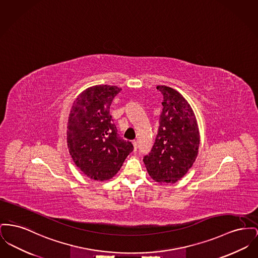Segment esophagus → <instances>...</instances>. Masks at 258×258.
Returning a JSON list of instances; mask_svg holds the SVG:
<instances>
[{"mask_svg": "<svg viewBox=\"0 0 258 258\" xmlns=\"http://www.w3.org/2000/svg\"><path fill=\"white\" fill-rule=\"evenodd\" d=\"M133 143H134V146H135V150L137 151V145H138V142H137V140H134V142H133Z\"/></svg>", "mask_w": 258, "mask_h": 258, "instance_id": "34e87169", "label": "esophagus"}]
</instances>
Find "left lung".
Segmentation results:
<instances>
[{
	"label": "left lung",
	"instance_id": "1",
	"mask_svg": "<svg viewBox=\"0 0 258 258\" xmlns=\"http://www.w3.org/2000/svg\"><path fill=\"white\" fill-rule=\"evenodd\" d=\"M164 100L158 134L151 152L143 162L152 178L175 183L193 166L197 158L200 134L195 114L178 91L158 86Z\"/></svg>",
	"mask_w": 258,
	"mask_h": 258
}]
</instances>
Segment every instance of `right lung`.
<instances>
[{"mask_svg":"<svg viewBox=\"0 0 258 258\" xmlns=\"http://www.w3.org/2000/svg\"><path fill=\"white\" fill-rule=\"evenodd\" d=\"M116 86H93L79 94L67 125L69 153L87 176L97 181L112 178L134 150L131 141L118 135L110 114Z\"/></svg>","mask_w":258,"mask_h":258,"instance_id":"1","label":"right lung"}]
</instances>
